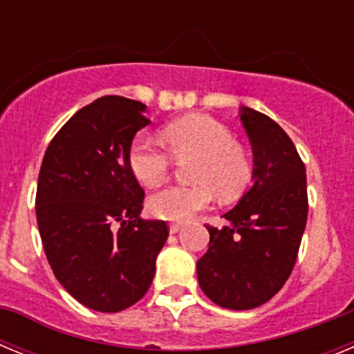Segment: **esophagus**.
Instances as JSON below:
<instances>
[{"instance_id": "1", "label": "esophagus", "mask_w": 354, "mask_h": 354, "mask_svg": "<svg viewBox=\"0 0 354 354\" xmlns=\"http://www.w3.org/2000/svg\"><path fill=\"white\" fill-rule=\"evenodd\" d=\"M180 228H183V225H180V223H171L170 225V234H177Z\"/></svg>"}]
</instances>
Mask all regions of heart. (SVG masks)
Returning <instances> with one entry per match:
<instances>
[{
	"instance_id": "b5f03b06",
	"label": "heart",
	"mask_w": 354,
	"mask_h": 354,
	"mask_svg": "<svg viewBox=\"0 0 354 354\" xmlns=\"http://www.w3.org/2000/svg\"><path fill=\"white\" fill-rule=\"evenodd\" d=\"M162 142L177 159L192 158L189 186H170L149 198L150 214L167 221L192 220L211 205L214 192L221 198L237 195L250 179L245 150L232 142L223 124L205 115H187L161 129ZM133 175L143 186L156 187L170 174L171 158L145 136L134 138L127 152Z\"/></svg>"
}]
</instances>
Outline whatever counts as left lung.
Here are the masks:
<instances>
[{
  "label": "left lung",
  "instance_id": "8db88e82",
  "mask_svg": "<svg viewBox=\"0 0 354 354\" xmlns=\"http://www.w3.org/2000/svg\"><path fill=\"white\" fill-rule=\"evenodd\" d=\"M253 154L252 187L223 218L207 227L209 250L196 262L204 294L230 310L270 301L298 257L308 214L305 165L286 131L270 117L241 106Z\"/></svg>",
  "mask_w": 354,
  "mask_h": 354
}]
</instances>
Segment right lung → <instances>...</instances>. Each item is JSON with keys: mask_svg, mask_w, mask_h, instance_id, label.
<instances>
[{"mask_svg": "<svg viewBox=\"0 0 354 354\" xmlns=\"http://www.w3.org/2000/svg\"><path fill=\"white\" fill-rule=\"evenodd\" d=\"M147 106L106 95L72 115L49 143L37 184V223L56 280L81 305L120 312L145 296L167 243L143 220V189L127 162Z\"/></svg>", "mask_w": 354, "mask_h": 354, "instance_id": "right-lung-1", "label": "right lung"}]
</instances>
